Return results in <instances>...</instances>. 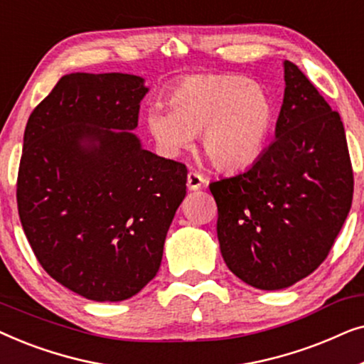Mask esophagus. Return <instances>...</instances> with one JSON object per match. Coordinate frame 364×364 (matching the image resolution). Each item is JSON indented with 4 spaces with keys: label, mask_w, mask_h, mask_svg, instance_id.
Returning a JSON list of instances; mask_svg holds the SVG:
<instances>
[{
    "label": "esophagus",
    "mask_w": 364,
    "mask_h": 364,
    "mask_svg": "<svg viewBox=\"0 0 364 364\" xmlns=\"http://www.w3.org/2000/svg\"><path fill=\"white\" fill-rule=\"evenodd\" d=\"M205 182H207L205 177L200 176V173H198V172H193V171L188 172V176H187V187H188V191H198V188H200Z\"/></svg>",
    "instance_id": "1"
}]
</instances>
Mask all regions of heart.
I'll use <instances>...</instances> for the list:
<instances>
[{"label": "heart", "instance_id": "1", "mask_svg": "<svg viewBox=\"0 0 364 364\" xmlns=\"http://www.w3.org/2000/svg\"><path fill=\"white\" fill-rule=\"evenodd\" d=\"M277 106L260 84L235 74L183 79L168 92L167 107L146 112V129L159 152L176 157L198 134L200 151L218 171L248 167L265 151Z\"/></svg>", "mask_w": 364, "mask_h": 364}]
</instances>
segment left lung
<instances>
[{
	"label": "left lung",
	"instance_id": "8db88e82",
	"mask_svg": "<svg viewBox=\"0 0 364 364\" xmlns=\"http://www.w3.org/2000/svg\"><path fill=\"white\" fill-rule=\"evenodd\" d=\"M285 96L275 141L248 167L212 182L227 267L258 290L315 272L345 223L353 171L340 114L298 66L283 61Z\"/></svg>",
	"mask_w": 364,
	"mask_h": 364
}]
</instances>
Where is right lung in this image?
<instances>
[{"mask_svg":"<svg viewBox=\"0 0 364 364\" xmlns=\"http://www.w3.org/2000/svg\"><path fill=\"white\" fill-rule=\"evenodd\" d=\"M147 92L134 74H66L24 129L23 230L44 270L92 301L127 300L157 275L187 193L186 166L132 132Z\"/></svg>","mask_w":364,"mask_h":364,"instance_id":"1","label":"right lung"}]
</instances>
